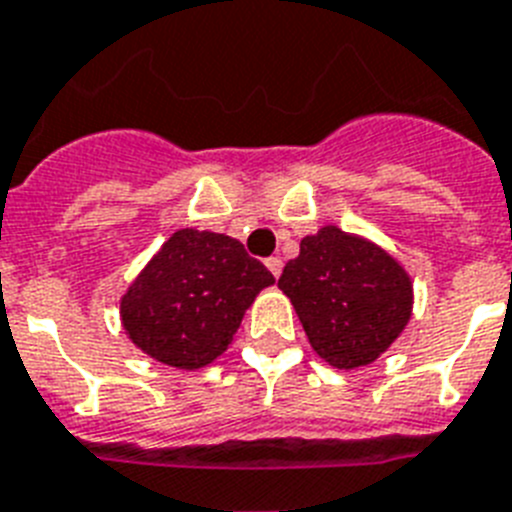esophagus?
Returning a JSON list of instances; mask_svg holds the SVG:
<instances>
[{
    "label": "esophagus",
    "instance_id": "34e87169",
    "mask_svg": "<svg viewBox=\"0 0 512 512\" xmlns=\"http://www.w3.org/2000/svg\"><path fill=\"white\" fill-rule=\"evenodd\" d=\"M266 269H269L274 277H280V274H282V259H280V256H272V259H266Z\"/></svg>",
    "mask_w": 512,
    "mask_h": 512
}]
</instances>
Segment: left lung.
<instances>
[{
	"mask_svg": "<svg viewBox=\"0 0 512 512\" xmlns=\"http://www.w3.org/2000/svg\"><path fill=\"white\" fill-rule=\"evenodd\" d=\"M280 290L311 348L337 369L377 361L411 319L413 285L403 266L369 240L322 227L287 261Z\"/></svg>",
	"mask_w": 512,
	"mask_h": 512,
	"instance_id": "8db88e82",
	"label": "left lung"
}]
</instances>
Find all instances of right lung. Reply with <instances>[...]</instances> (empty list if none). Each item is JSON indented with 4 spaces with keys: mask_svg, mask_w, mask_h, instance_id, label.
<instances>
[{
    "mask_svg": "<svg viewBox=\"0 0 512 512\" xmlns=\"http://www.w3.org/2000/svg\"><path fill=\"white\" fill-rule=\"evenodd\" d=\"M272 282L238 240L177 230L122 295V324L156 361L201 369L225 353L246 308Z\"/></svg>",
    "mask_w": 512,
    "mask_h": 512,
    "instance_id": "1",
    "label": "right lung"
}]
</instances>
